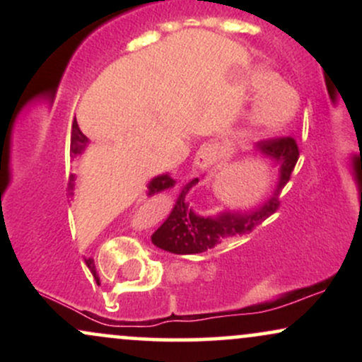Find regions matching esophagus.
I'll use <instances>...</instances> for the list:
<instances>
[{
    "mask_svg": "<svg viewBox=\"0 0 362 362\" xmlns=\"http://www.w3.org/2000/svg\"><path fill=\"white\" fill-rule=\"evenodd\" d=\"M214 163V151L211 148H204L197 151L194 158V168L195 170H207Z\"/></svg>",
    "mask_w": 362,
    "mask_h": 362,
    "instance_id": "1",
    "label": "esophagus"
}]
</instances>
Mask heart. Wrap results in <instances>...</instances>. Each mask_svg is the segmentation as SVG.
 Segmentation results:
<instances>
[{
	"mask_svg": "<svg viewBox=\"0 0 362 362\" xmlns=\"http://www.w3.org/2000/svg\"><path fill=\"white\" fill-rule=\"evenodd\" d=\"M277 78L271 71L257 69L250 76V93L253 97L259 95L253 103L250 114H248L247 124L243 129L245 139H257L271 136L274 132L281 131L294 115L296 102L293 95L284 86L276 85ZM290 98V103L287 98ZM288 104V106L285 103Z\"/></svg>",
	"mask_w": 362,
	"mask_h": 362,
	"instance_id": "obj_1",
	"label": "heart"
}]
</instances>
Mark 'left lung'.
Here are the masks:
<instances>
[{
  "instance_id": "1",
  "label": "left lung",
  "mask_w": 362,
  "mask_h": 362,
  "mask_svg": "<svg viewBox=\"0 0 362 362\" xmlns=\"http://www.w3.org/2000/svg\"><path fill=\"white\" fill-rule=\"evenodd\" d=\"M253 156L265 158L271 161V167L276 168V184L259 204L242 211L224 209L213 216L197 214L187 202V194L199 182V178H194L178 194L168 218L151 235L153 245L178 255L201 253L228 238L248 235L253 228L276 213L281 190L288 184L300 156L298 144L293 138L260 141L253 148Z\"/></svg>"
}]
</instances>
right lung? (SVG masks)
<instances>
[{"label": "right lung", "mask_w": 362, "mask_h": 362, "mask_svg": "<svg viewBox=\"0 0 362 362\" xmlns=\"http://www.w3.org/2000/svg\"><path fill=\"white\" fill-rule=\"evenodd\" d=\"M90 141L86 138L85 134L81 132L80 126H78L76 119H74L73 122V129H71V156L76 158L85 153V149L88 148ZM74 180H76V177L71 175L69 177V194H74ZM177 180L173 178L170 173H161V175H156L153 177L151 180L148 182V190H146V195L148 197H151V195H156L160 192H163V190H168L172 189V187H175ZM85 264L88 265L90 271H95V265H93V259H85Z\"/></svg>", "instance_id": "1"}]
</instances>
